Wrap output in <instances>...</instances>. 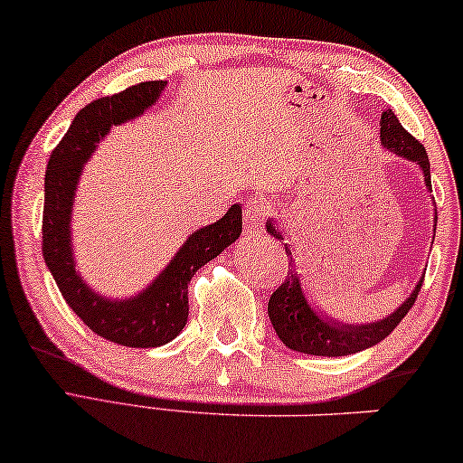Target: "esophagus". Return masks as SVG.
<instances>
[{
  "instance_id": "esophagus-1",
  "label": "esophagus",
  "mask_w": 463,
  "mask_h": 463,
  "mask_svg": "<svg viewBox=\"0 0 463 463\" xmlns=\"http://www.w3.org/2000/svg\"><path fill=\"white\" fill-rule=\"evenodd\" d=\"M268 217V203L263 200H249L244 203V227L250 236H260L266 225Z\"/></svg>"
}]
</instances>
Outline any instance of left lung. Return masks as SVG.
Returning a JSON list of instances; mask_svg holds the SVG:
<instances>
[{
  "label": "left lung",
  "instance_id": "1",
  "mask_svg": "<svg viewBox=\"0 0 463 463\" xmlns=\"http://www.w3.org/2000/svg\"><path fill=\"white\" fill-rule=\"evenodd\" d=\"M381 144L389 151H393L400 157L408 161H415L421 167L425 176V187L431 191V176H430V159L425 153V146L417 137H412L408 131L402 128L398 117L392 110H385L381 114ZM438 217H434L436 221ZM266 230L269 236L283 240L279 227L274 225V221H268ZM436 232V230H434ZM287 257H291L289 246L285 244ZM293 261V257H291ZM423 279L419 280L415 291L411 293V298H406V302L395 308L392 315L385 319L368 323V326H357V323H342L334 321L329 317H323L319 310H315L306 299V293L299 283V276L296 272V266L291 263V269H287L285 283H280L279 289L272 293L268 302V315L272 321L274 332L279 334V338L283 340L285 346L306 353V355H321V357H342V355H353L370 346L378 345L381 340H385L395 327L400 326V321L408 315V310L412 308L415 299L421 291Z\"/></svg>",
  "mask_w": 463,
  "mask_h": 463
}]
</instances>
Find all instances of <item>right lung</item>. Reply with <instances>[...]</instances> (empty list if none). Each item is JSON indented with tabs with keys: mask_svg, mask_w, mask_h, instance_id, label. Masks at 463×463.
Here are the masks:
<instances>
[{
	"mask_svg": "<svg viewBox=\"0 0 463 463\" xmlns=\"http://www.w3.org/2000/svg\"><path fill=\"white\" fill-rule=\"evenodd\" d=\"M165 85V80L140 82L82 108L51 153L44 178L42 253L59 291L91 332L131 349H153L183 332L189 317L187 291L194 274L242 233V208L233 203L217 223L191 233L164 272L146 289L128 299L104 298L78 274L70 225L82 167L112 125L140 117L159 99Z\"/></svg>",
	"mask_w": 463,
	"mask_h": 463,
	"instance_id": "obj_1",
	"label": "right lung"
}]
</instances>
